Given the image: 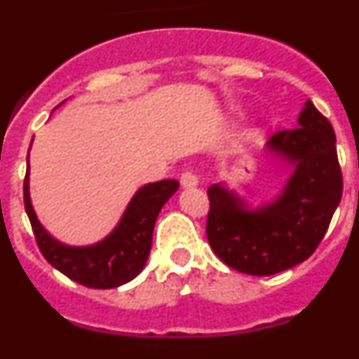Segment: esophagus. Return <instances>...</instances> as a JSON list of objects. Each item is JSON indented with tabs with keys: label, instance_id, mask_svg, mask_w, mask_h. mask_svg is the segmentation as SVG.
<instances>
[{
	"label": "esophagus",
	"instance_id": "esophagus-1",
	"mask_svg": "<svg viewBox=\"0 0 359 359\" xmlns=\"http://www.w3.org/2000/svg\"><path fill=\"white\" fill-rule=\"evenodd\" d=\"M180 182H182L183 187H196L199 183V177L198 174H194L192 170H185V172L182 174V180H180Z\"/></svg>",
	"mask_w": 359,
	"mask_h": 359
}]
</instances>
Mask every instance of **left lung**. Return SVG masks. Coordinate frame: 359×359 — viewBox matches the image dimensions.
<instances>
[{
  "label": "left lung",
  "instance_id": "8db88e82",
  "mask_svg": "<svg viewBox=\"0 0 359 359\" xmlns=\"http://www.w3.org/2000/svg\"><path fill=\"white\" fill-rule=\"evenodd\" d=\"M268 149L294 167L273 203L248 210L223 185L207 190L210 248L230 268L259 277L293 268L313 255L344 190L334 131L311 100L298 116V128L275 133Z\"/></svg>",
  "mask_w": 359,
  "mask_h": 359
}]
</instances>
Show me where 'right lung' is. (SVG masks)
<instances>
[{
    "label": "right lung",
    "mask_w": 359,
    "mask_h": 359,
    "mask_svg": "<svg viewBox=\"0 0 359 359\" xmlns=\"http://www.w3.org/2000/svg\"><path fill=\"white\" fill-rule=\"evenodd\" d=\"M177 187L176 180H161L142 187L123 212L118 226L100 243L82 248L61 244L41 226L28 194V170L23 183L25 210L37 246L53 268L86 287L109 290L133 280L144 269L158 214Z\"/></svg>",
    "instance_id": "obj_1"
}]
</instances>
